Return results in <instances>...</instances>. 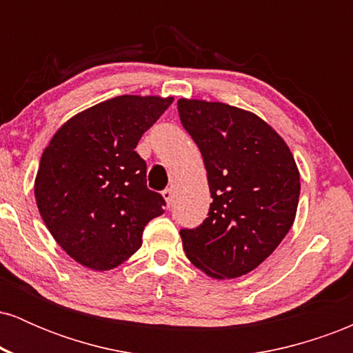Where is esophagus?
<instances>
[{
	"label": "esophagus",
	"mask_w": 353,
	"mask_h": 353,
	"mask_svg": "<svg viewBox=\"0 0 353 353\" xmlns=\"http://www.w3.org/2000/svg\"><path fill=\"white\" fill-rule=\"evenodd\" d=\"M163 197H164V201H165V205H168V208H171L172 201H174L172 189H165V190H163Z\"/></svg>",
	"instance_id": "34e87169"
}]
</instances>
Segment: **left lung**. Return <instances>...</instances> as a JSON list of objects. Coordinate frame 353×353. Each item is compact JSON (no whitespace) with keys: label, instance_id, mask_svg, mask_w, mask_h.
Here are the masks:
<instances>
[{"label":"left lung","instance_id":"left-lung-1","mask_svg":"<svg viewBox=\"0 0 353 353\" xmlns=\"http://www.w3.org/2000/svg\"><path fill=\"white\" fill-rule=\"evenodd\" d=\"M204 159L212 202L185 255L212 279L249 274L277 249L297 214L301 174L289 145L254 112L202 99L177 101Z\"/></svg>","mask_w":353,"mask_h":353}]
</instances>
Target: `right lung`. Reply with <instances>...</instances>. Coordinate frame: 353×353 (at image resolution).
Listing matches in <instances>:
<instances>
[{
	"label": "right lung",
	"mask_w": 353,
	"mask_h": 353,
	"mask_svg": "<svg viewBox=\"0 0 353 353\" xmlns=\"http://www.w3.org/2000/svg\"><path fill=\"white\" fill-rule=\"evenodd\" d=\"M174 98L124 94L68 119L43 151L34 197L44 224L70 257L111 270L143 244L163 196L145 185L134 149Z\"/></svg>",
	"instance_id": "obj_1"
}]
</instances>
